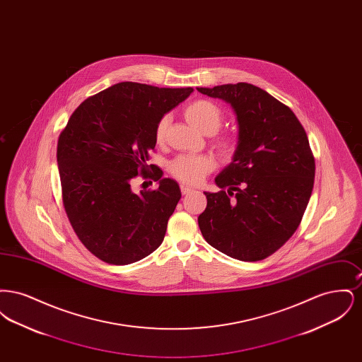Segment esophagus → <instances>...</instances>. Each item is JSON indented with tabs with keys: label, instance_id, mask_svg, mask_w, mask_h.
<instances>
[{
	"label": "esophagus",
	"instance_id": "1",
	"mask_svg": "<svg viewBox=\"0 0 362 362\" xmlns=\"http://www.w3.org/2000/svg\"><path fill=\"white\" fill-rule=\"evenodd\" d=\"M180 191H182V194L183 195H186V194H189V192H192L194 191V189L192 187H189V186H187V185H180Z\"/></svg>",
	"mask_w": 362,
	"mask_h": 362
}]
</instances>
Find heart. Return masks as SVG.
<instances>
[{"label":"heart","instance_id":"obj_1","mask_svg":"<svg viewBox=\"0 0 362 362\" xmlns=\"http://www.w3.org/2000/svg\"><path fill=\"white\" fill-rule=\"evenodd\" d=\"M186 119L197 127L204 134L211 136L216 134L224 122V112L223 110L210 100H195L189 103L185 108ZM171 118L170 115H163L155 129V138L157 144H163L165 141L167 130L170 127ZM216 148L218 153L229 158L235 155L238 149V139L230 136H223L216 139ZM214 160L211 156H179L173 160L170 165L173 176L177 180L189 183V185H198L204 180L207 173L213 171Z\"/></svg>","mask_w":362,"mask_h":362}]
</instances>
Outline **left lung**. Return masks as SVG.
<instances>
[{"label": "left lung", "mask_w": 362, "mask_h": 362, "mask_svg": "<svg viewBox=\"0 0 362 362\" xmlns=\"http://www.w3.org/2000/svg\"><path fill=\"white\" fill-rule=\"evenodd\" d=\"M233 108L239 142L233 161L205 192L198 225L205 240L230 258L257 262L292 238L310 202L315 158L292 110L247 83L197 88Z\"/></svg>", "instance_id": "1"}]
</instances>
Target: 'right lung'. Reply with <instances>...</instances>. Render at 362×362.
I'll use <instances>...</instances> for the list:
<instances>
[{"instance_id":"obj_1","label":"right lung","mask_w":362,"mask_h":362,"mask_svg":"<svg viewBox=\"0 0 362 362\" xmlns=\"http://www.w3.org/2000/svg\"><path fill=\"white\" fill-rule=\"evenodd\" d=\"M192 90L119 83L80 104L59 134L62 202L77 238L96 258L129 264L164 240L182 194L173 179L148 164L149 152L158 119ZM137 174L158 180L159 187L136 194L131 179Z\"/></svg>"}]
</instances>
